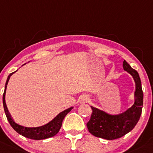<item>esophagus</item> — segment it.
Masks as SVG:
<instances>
[{
    "label": "esophagus",
    "mask_w": 153,
    "mask_h": 153,
    "mask_svg": "<svg viewBox=\"0 0 153 153\" xmlns=\"http://www.w3.org/2000/svg\"><path fill=\"white\" fill-rule=\"evenodd\" d=\"M88 100H89V97L86 95H83L80 98L79 102L80 103H86V102H88Z\"/></svg>",
    "instance_id": "obj_1"
}]
</instances>
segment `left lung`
Listing matches in <instances>:
<instances>
[{"mask_svg": "<svg viewBox=\"0 0 153 153\" xmlns=\"http://www.w3.org/2000/svg\"><path fill=\"white\" fill-rule=\"evenodd\" d=\"M123 69L133 77L136 87L134 102L131 107L122 113L112 114L97 108L91 106L92 109L90 120L86 124L89 133L96 137L107 140H113L125 136L134 128L139 122L143 106V91L140 77L137 71L133 70L125 60Z\"/></svg>", "mask_w": 153, "mask_h": 153, "instance_id": "left-lung-1", "label": "left lung"}]
</instances>
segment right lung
<instances>
[{"instance_id":"add662e5","label":"right lung","mask_w":153,"mask_h":153,"mask_svg":"<svg viewBox=\"0 0 153 153\" xmlns=\"http://www.w3.org/2000/svg\"><path fill=\"white\" fill-rule=\"evenodd\" d=\"M17 71L9 74V75L8 76L7 80H6V85H5L4 95H3V105H4V111L5 114H6V117H7L8 121L10 123L11 126L12 127L14 131H17L19 134L22 135V136H25L26 138H28V139H33V140H41V139H48V138L53 137V136H54L56 134L59 133V130H60L61 127H62L64 118L73 108V107H70L69 108L65 109L63 111L60 112L51 121H50L49 123L45 124V125H42V126L26 127L17 123L14 121L12 115L9 112V110H8L7 106H6V100H5L6 88H7V84L9 83V79H10V77Z\"/></svg>"}]
</instances>
